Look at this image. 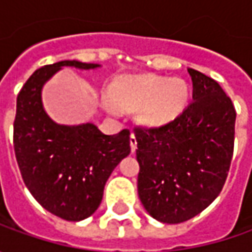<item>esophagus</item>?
Returning a JSON list of instances; mask_svg holds the SVG:
<instances>
[{
  "label": "esophagus",
  "instance_id": "esophagus-1",
  "mask_svg": "<svg viewBox=\"0 0 252 252\" xmlns=\"http://www.w3.org/2000/svg\"><path fill=\"white\" fill-rule=\"evenodd\" d=\"M130 149H131V153H134L136 149H137V140H136V136L131 133L130 134Z\"/></svg>",
  "mask_w": 252,
  "mask_h": 252
}]
</instances>
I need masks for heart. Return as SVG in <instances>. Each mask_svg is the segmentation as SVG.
I'll use <instances>...</instances> for the list:
<instances>
[{"instance_id": "b5f03b06", "label": "heart", "mask_w": 252, "mask_h": 252, "mask_svg": "<svg viewBox=\"0 0 252 252\" xmlns=\"http://www.w3.org/2000/svg\"><path fill=\"white\" fill-rule=\"evenodd\" d=\"M188 84L182 78L156 74L122 75L103 98L108 111H137V121L144 127H161L179 118L189 102Z\"/></svg>"}]
</instances>
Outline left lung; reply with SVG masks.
<instances>
[{
    "label": "left lung",
    "mask_w": 252,
    "mask_h": 252,
    "mask_svg": "<svg viewBox=\"0 0 252 252\" xmlns=\"http://www.w3.org/2000/svg\"><path fill=\"white\" fill-rule=\"evenodd\" d=\"M192 99L165 126L136 129L139 198L151 218L177 224L218 198L234 147L236 109L215 80L188 68Z\"/></svg>",
    "instance_id": "1"
}]
</instances>
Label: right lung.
<instances>
[{
	"label": "right lung",
	"mask_w": 252,
	"mask_h": 252,
	"mask_svg": "<svg viewBox=\"0 0 252 252\" xmlns=\"http://www.w3.org/2000/svg\"><path fill=\"white\" fill-rule=\"evenodd\" d=\"M63 67L99 68L64 60L36 70L16 98L14 149L26 188L47 212L70 221L99 208L112 171L130 153V133L103 134L94 123L60 125L43 108L42 91Z\"/></svg>",
	"instance_id": "right-lung-1"
}]
</instances>
